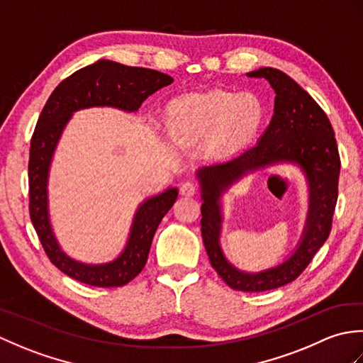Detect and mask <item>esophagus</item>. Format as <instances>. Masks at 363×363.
Returning <instances> with one entry per match:
<instances>
[{
	"label": "esophagus",
	"instance_id": "34e87169",
	"mask_svg": "<svg viewBox=\"0 0 363 363\" xmlns=\"http://www.w3.org/2000/svg\"><path fill=\"white\" fill-rule=\"evenodd\" d=\"M196 194V186L194 182H190V181H186L181 186V195H184V196H194Z\"/></svg>",
	"mask_w": 363,
	"mask_h": 363
}]
</instances>
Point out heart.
Returning <instances> with one entry per match:
<instances>
[{
  "label": "heart",
  "instance_id": "b5f03b06",
  "mask_svg": "<svg viewBox=\"0 0 363 363\" xmlns=\"http://www.w3.org/2000/svg\"><path fill=\"white\" fill-rule=\"evenodd\" d=\"M265 107L254 94L211 90L182 96L169 107L172 133L181 140L212 137L218 154L238 151L256 135Z\"/></svg>",
  "mask_w": 363,
  "mask_h": 363
}]
</instances>
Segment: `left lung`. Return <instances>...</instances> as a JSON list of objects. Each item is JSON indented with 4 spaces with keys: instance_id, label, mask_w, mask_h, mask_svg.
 <instances>
[{
    "instance_id": "8db88e82",
    "label": "left lung",
    "mask_w": 363,
    "mask_h": 363,
    "mask_svg": "<svg viewBox=\"0 0 363 363\" xmlns=\"http://www.w3.org/2000/svg\"><path fill=\"white\" fill-rule=\"evenodd\" d=\"M264 78L274 90V113L256 145L228 160L196 169L201 189V234L212 267L230 289L273 290L295 281L328 240L338 196L340 156L330 121L317 101L289 74L272 67L246 73ZM279 163L296 164L310 189V209L297 248L281 264L243 272L222 252V195L246 174Z\"/></svg>"
}]
</instances>
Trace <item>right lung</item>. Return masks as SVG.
Listing matches in <instances>:
<instances>
[{"instance_id":"right-lung-1","label":"right lung","mask_w":363,"mask_h":363,"mask_svg":"<svg viewBox=\"0 0 363 363\" xmlns=\"http://www.w3.org/2000/svg\"><path fill=\"white\" fill-rule=\"evenodd\" d=\"M173 82L172 76L150 68L128 67L99 59L68 76L54 89L38 117L29 151V213L46 256L60 272L94 287H121L142 272L154 233L177 198L168 187L146 198L134 213L128 242L117 257L104 264L72 259L60 248L50 220L48 177L54 151L72 115L89 107H115L137 112L146 98Z\"/></svg>"}]
</instances>
